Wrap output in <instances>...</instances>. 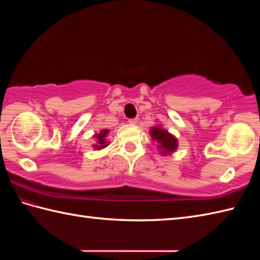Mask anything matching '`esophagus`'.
Instances as JSON below:
<instances>
[{"mask_svg": "<svg viewBox=\"0 0 260 260\" xmlns=\"http://www.w3.org/2000/svg\"><path fill=\"white\" fill-rule=\"evenodd\" d=\"M128 123L132 125H136L137 123H139V118H132L128 120Z\"/></svg>", "mask_w": 260, "mask_h": 260, "instance_id": "obj_1", "label": "esophagus"}]
</instances>
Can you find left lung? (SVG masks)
<instances>
[{
  "mask_svg": "<svg viewBox=\"0 0 260 260\" xmlns=\"http://www.w3.org/2000/svg\"><path fill=\"white\" fill-rule=\"evenodd\" d=\"M150 135L154 142L157 143V148L161 155H171L178 150L179 142L178 139L171 134L168 129H165L162 125H155L150 129Z\"/></svg>",
  "mask_w": 260,
  "mask_h": 260,
  "instance_id": "left-lung-1",
  "label": "left lung"
}]
</instances>
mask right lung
I'll return each mask as SVG.
<instances>
[{
	"label": "right lung",
	"mask_w": 260,
	"mask_h": 260,
	"mask_svg": "<svg viewBox=\"0 0 260 260\" xmlns=\"http://www.w3.org/2000/svg\"><path fill=\"white\" fill-rule=\"evenodd\" d=\"M109 133V129H102L99 133L93 134V137H95V144H92L93 150L101 151L103 148L107 147L109 145V143L107 142V135Z\"/></svg>",
	"instance_id": "right-lung-1"
}]
</instances>
